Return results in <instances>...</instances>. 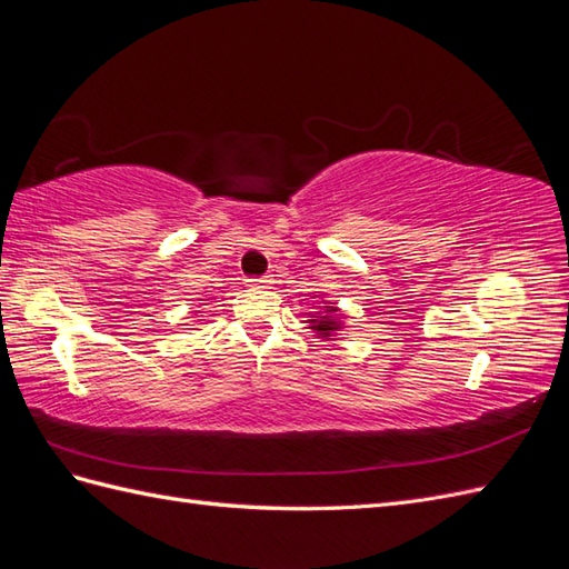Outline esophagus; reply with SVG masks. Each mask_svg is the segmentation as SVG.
I'll return each instance as SVG.
<instances>
[{"label": "esophagus", "mask_w": 569, "mask_h": 569, "mask_svg": "<svg viewBox=\"0 0 569 569\" xmlns=\"http://www.w3.org/2000/svg\"><path fill=\"white\" fill-rule=\"evenodd\" d=\"M273 279H269V276H263V279H247V286L249 288H271Z\"/></svg>", "instance_id": "esophagus-1"}]
</instances>
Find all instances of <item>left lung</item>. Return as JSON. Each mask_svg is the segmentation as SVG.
<instances>
[{"label":"left lung","instance_id":"obj_1","mask_svg":"<svg viewBox=\"0 0 569 569\" xmlns=\"http://www.w3.org/2000/svg\"><path fill=\"white\" fill-rule=\"evenodd\" d=\"M339 312L341 310L335 306V302L320 300V308L306 312L310 317L308 329H312V332L320 339H335V335H339L341 329H345V317H341Z\"/></svg>","mask_w":569,"mask_h":569}]
</instances>
